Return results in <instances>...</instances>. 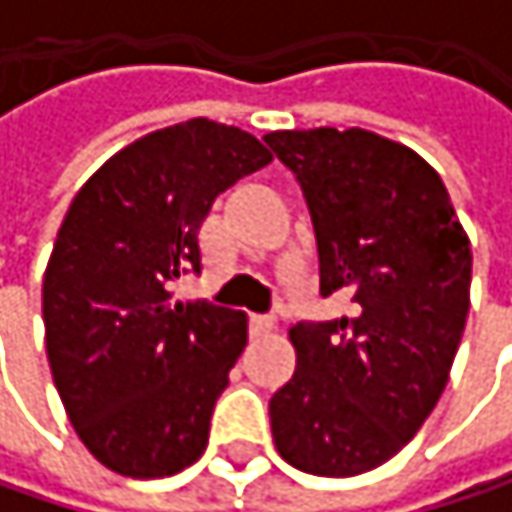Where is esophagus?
<instances>
[{
    "label": "esophagus",
    "mask_w": 512,
    "mask_h": 512,
    "mask_svg": "<svg viewBox=\"0 0 512 512\" xmlns=\"http://www.w3.org/2000/svg\"><path fill=\"white\" fill-rule=\"evenodd\" d=\"M249 329H252V335H266V332L275 329V317H269V314H249Z\"/></svg>",
    "instance_id": "1"
}]
</instances>
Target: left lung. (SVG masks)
<instances>
[{"mask_svg":"<svg viewBox=\"0 0 512 512\" xmlns=\"http://www.w3.org/2000/svg\"><path fill=\"white\" fill-rule=\"evenodd\" d=\"M296 177L317 237L320 293L353 314L290 329L296 373L269 400L284 460L320 477L388 462L439 403L468 317L471 246L442 177L367 130L263 139Z\"/></svg>","mask_w":512,"mask_h":512,"instance_id":"obj_1","label":"left lung"}]
</instances>
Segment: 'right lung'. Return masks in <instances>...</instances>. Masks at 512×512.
I'll use <instances>...</instances> for the list:
<instances>
[{"instance_id": "right-lung-1", "label": "right lung", "mask_w": 512, "mask_h": 512, "mask_svg": "<svg viewBox=\"0 0 512 512\" xmlns=\"http://www.w3.org/2000/svg\"><path fill=\"white\" fill-rule=\"evenodd\" d=\"M269 159L255 136L195 118L133 142L76 192L44 275L47 356L70 424L106 468L151 480L204 454L246 314L171 290L201 275L213 201Z\"/></svg>"}]
</instances>
